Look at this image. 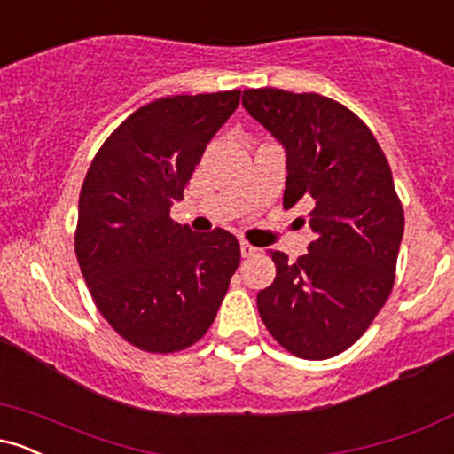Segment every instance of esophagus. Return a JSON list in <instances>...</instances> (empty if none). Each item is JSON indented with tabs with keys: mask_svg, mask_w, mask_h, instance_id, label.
<instances>
[{
	"mask_svg": "<svg viewBox=\"0 0 454 454\" xmlns=\"http://www.w3.org/2000/svg\"><path fill=\"white\" fill-rule=\"evenodd\" d=\"M241 254H243V258H252L258 254V247H254V245L247 241H241Z\"/></svg>",
	"mask_w": 454,
	"mask_h": 454,
	"instance_id": "obj_1",
	"label": "esophagus"
}]
</instances>
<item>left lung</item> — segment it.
I'll return each instance as SVG.
<instances>
[{"label":"left lung","mask_w":454,"mask_h":454,"mask_svg":"<svg viewBox=\"0 0 454 454\" xmlns=\"http://www.w3.org/2000/svg\"><path fill=\"white\" fill-rule=\"evenodd\" d=\"M243 106L286 149L284 209L311 202L309 252H270L258 311L279 346L325 361L352 346L395 284L403 207L387 155L361 119L320 93L245 90Z\"/></svg>","instance_id":"obj_1"}]
</instances>
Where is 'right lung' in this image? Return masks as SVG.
I'll use <instances>...</instances> for the list:
<instances>
[{
	"mask_svg": "<svg viewBox=\"0 0 454 454\" xmlns=\"http://www.w3.org/2000/svg\"><path fill=\"white\" fill-rule=\"evenodd\" d=\"M241 91L145 104L104 140L78 198L74 252L100 314L145 352L190 348L209 331L241 262L237 237L170 220Z\"/></svg>",
	"mask_w": 454,
	"mask_h": 454,
	"instance_id": "right-lung-1",
	"label": "right lung"
}]
</instances>
